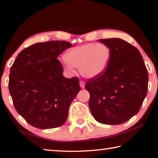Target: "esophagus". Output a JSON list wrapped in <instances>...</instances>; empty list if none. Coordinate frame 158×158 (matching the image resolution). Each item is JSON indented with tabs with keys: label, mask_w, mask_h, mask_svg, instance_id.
I'll use <instances>...</instances> for the list:
<instances>
[{
	"label": "esophagus",
	"mask_w": 158,
	"mask_h": 158,
	"mask_svg": "<svg viewBox=\"0 0 158 158\" xmlns=\"http://www.w3.org/2000/svg\"><path fill=\"white\" fill-rule=\"evenodd\" d=\"M79 85H80V86H81V89H84V88L85 87V83L82 81H80Z\"/></svg>",
	"instance_id": "1"
}]
</instances>
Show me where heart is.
I'll list each match as a JSON object with an SVG mask.
<instances>
[{
    "label": "heart",
    "instance_id": "obj_1",
    "mask_svg": "<svg viewBox=\"0 0 158 158\" xmlns=\"http://www.w3.org/2000/svg\"><path fill=\"white\" fill-rule=\"evenodd\" d=\"M111 59V50L102 43H88L74 47L66 53L64 68L69 74L79 73L85 79H94L105 73Z\"/></svg>",
    "mask_w": 158,
    "mask_h": 158
}]
</instances>
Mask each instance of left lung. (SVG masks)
<instances>
[{"instance_id":"obj_1","label":"left lung","mask_w":158,"mask_h":158,"mask_svg":"<svg viewBox=\"0 0 158 158\" xmlns=\"http://www.w3.org/2000/svg\"><path fill=\"white\" fill-rule=\"evenodd\" d=\"M111 50L105 73L88 80L89 108L98 122L119 125L137 114L148 90V72L137 48L120 38L98 40Z\"/></svg>"}]
</instances>
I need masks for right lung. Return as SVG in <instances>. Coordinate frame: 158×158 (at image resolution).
Wrapping results in <instances>:
<instances>
[{"label":"right lung","mask_w":158,"mask_h":158,"mask_svg":"<svg viewBox=\"0 0 158 158\" xmlns=\"http://www.w3.org/2000/svg\"><path fill=\"white\" fill-rule=\"evenodd\" d=\"M73 44L39 42L19 53L10 69L9 91L16 110L29 124L52 129L65 123L72 102L80 91L77 77L63 76L57 59Z\"/></svg>","instance_id":"add662e5"}]
</instances>
